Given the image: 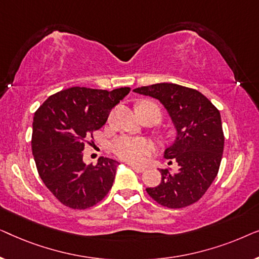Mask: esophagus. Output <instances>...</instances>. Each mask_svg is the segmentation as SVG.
Here are the masks:
<instances>
[{
    "mask_svg": "<svg viewBox=\"0 0 259 259\" xmlns=\"http://www.w3.org/2000/svg\"><path fill=\"white\" fill-rule=\"evenodd\" d=\"M131 166H132V168L138 173H143L145 169H146L145 167H143V166H137V165H131Z\"/></svg>",
    "mask_w": 259,
    "mask_h": 259,
    "instance_id": "obj_1",
    "label": "esophagus"
}]
</instances>
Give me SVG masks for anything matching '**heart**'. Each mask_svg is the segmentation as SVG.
Instances as JSON below:
<instances>
[{
    "mask_svg": "<svg viewBox=\"0 0 259 259\" xmlns=\"http://www.w3.org/2000/svg\"><path fill=\"white\" fill-rule=\"evenodd\" d=\"M153 106L158 109L159 119H160V109L155 104L151 101H143L139 106ZM112 151L116 157L122 159V160L133 162V164H140L151 155L154 151L153 144L150 140L144 139V138H136L130 136H122L116 138L113 141Z\"/></svg>",
    "mask_w": 259,
    "mask_h": 259,
    "instance_id": "obj_1",
    "label": "heart"
}]
</instances>
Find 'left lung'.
<instances>
[{
	"mask_svg": "<svg viewBox=\"0 0 259 259\" xmlns=\"http://www.w3.org/2000/svg\"><path fill=\"white\" fill-rule=\"evenodd\" d=\"M134 92L160 101L177 131L164 157L177 161L178 172L160 169L161 182L146 189L148 196L169 208L196 203L211 186L221 166L224 150L221 113L200 92L180 84L155 83Z\"/></svg>",
	"mask_w": 259,
	"mask_h": 259,
	"instance_id": "obj_1",
	"label": "left lung"
}]
</instances>
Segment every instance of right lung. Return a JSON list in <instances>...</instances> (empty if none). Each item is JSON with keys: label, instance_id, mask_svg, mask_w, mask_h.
<instances>
[{"label": "right lung", "instance_id": "obj_1", "mask_svg": "<svg viewBox=\"0 0 259 259\" xmlns=\"http://www.w3.org/2000/svg\"><path fill=\"white\" fill-rule=\"evenodd\" d=\"M130 91V87L111 92L72 87L51 95L35 112L34 160L42 182L60 203L84 210L101 201L112 189L119 162L100 157L97 165H86L82 151Z\"/></svg>", "mask_w": 259, "mask_h": 259}]
</instances>
